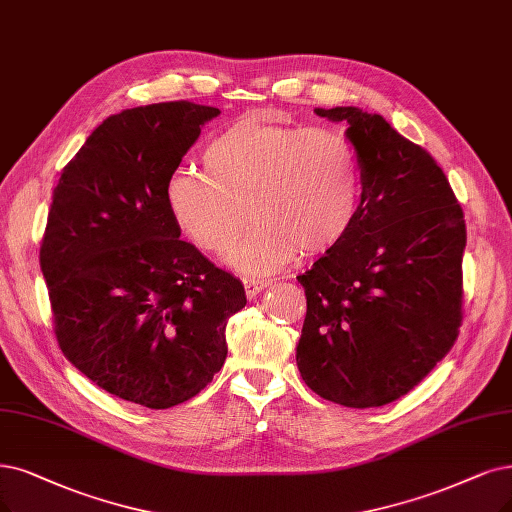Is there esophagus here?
Masks as SVG:
<instances>
[{"label": "esophagus", "instance_id": "obj_1", "mask_svg": "<svg viewBox=\"0 0 512 512\" xmlns=\"http://www.w3.org/2000/svg\"><path fill=\"white\" fill-rule=\"evenodd\" d=\"M244 293L246 297H255L261 289H266L270 285V278H261V276H244L242 278Z\"/></svg>", "mask_w": 512, "mask_h": 512}]
</instances>
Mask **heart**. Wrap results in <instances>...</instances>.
Segmentation results:
<instances>
[{
	"label": "heart",
	"instance_id": "heart-1",
	"mask_svg": "<svg viewBox=\"0 0 512 512\" xmlns=\"http://www.w3.org/2000/svg\"><path fill=\"white\" fill-rule=\"evenodd\" d=\"M204 173L175 170L164 198L170 217L200 251L230 255L244 272H272L297 251L323 255L361 213L363 166L346 132L244 118L202 147Z\"/></svg>",
	"mask_w": 512,
	"mask_h": 512
}]
</instances>
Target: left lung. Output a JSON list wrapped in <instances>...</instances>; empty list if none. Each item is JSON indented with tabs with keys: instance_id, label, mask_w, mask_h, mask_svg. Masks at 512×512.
<instances>
[{
	"instance_id": "left-lung-1",
	"label": "left lung",
	"mask_w": 512,
	"mask_h": 512,
	"mask_svg": "<svg viewBox=\"0 0 512 512\" xmlns=\"http://www.w3.org/2000/svg\"><path fill=\"white\" fill-rule=\"evenodd\" d=\"M314 111L348 124L363 202L348 236L297 276L308 299L297 367L331 403L382 407L418 386L456 344L464 213L441 166L382 116Z\"/></svg>"
}]
</instances>
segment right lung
<instances>
[{
  "mask_svg": "<svg viewBox=\"0 0 512 512\" xmlns=\"http://www.w3.org/2000/svg\"><path fill=\"white\" fill-rule=\"evenodd\" d=\"M217 107L154 103L109 116L54 187L40 266L56 342L99 388L149 409L196 396L223 367L242 282L208 261L164 189Z\"/></svg>",
  "mask_w": 512,
  "mask_h": 512,
  "instance_id": "add662e5",
  "label": "right lung"
}]
</instances>
